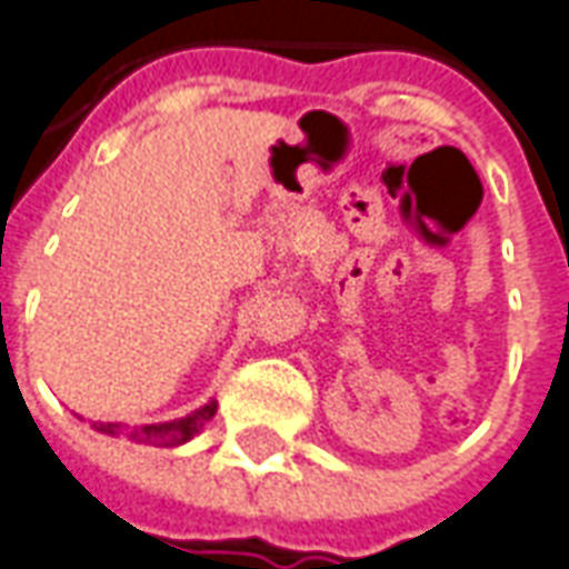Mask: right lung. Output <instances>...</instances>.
I'll return each instance as SVG.
<instances>
[{
    "mask_svg": "<svg viewBox=\"0 0 569 569\" xmlns=\"http://www.w3.org/2000/svg\"><path fill=\"white\" fill-rule=\"evenodd\" d=\"M218 415V401L211 398L208 405H202L199 411L180 417V420H171V423H149V427H133L127 430V439L130 442H139V446H158V448H173L189 442L196 432L202 430L204 423L211 417ZM96 430L108 432V436H121V423H96Z\"/></svg>",
    "mask_w": 569,
    "mask_h": 569,
    "instance_id": "obj_1",
    "label": "right lung"
}]
</instances>
